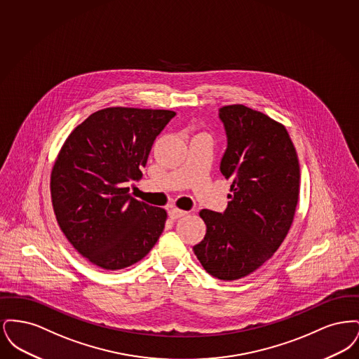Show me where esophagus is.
<instances>
[{"instance_id": "34e87169", "label": "esophagus", "mask_w": 359, "mask_h": 359, "mask_svg": "<svg viewBox=\"0 0 359 359\" xmlns=\"http://www.w3.org/2000/svg\"><path fill=\"white\" fill-rule=\"evenodd\" d=\"M168 215H170L171 219H179V218L187 215V211H183V210L177 208V207H173V208L168 211Z\"/></svg>"}]
</instances>
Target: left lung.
<instances>
[{
  "label": "left lung",
  "mask_w": 359,
  "mask_h": 359,
  "mask_svg": "<svg viewBox=\"0 0 359 359\" xmlns=\"http://www.w3.org/2000/svg\"><path fill=\"white\" fill-rule=\"evenodd\" d=\"M221 172L231 180L226 211L202 210L205 236L194 253L207 273L233 281L253 273L281 246L296 214L300 165L287 128L245 104H226Z\"/></svg>",
  "instance_id": "left-lung-1"
}]
</instances>
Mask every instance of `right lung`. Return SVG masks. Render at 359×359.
Wrapping results in <instances>:
<instances>
[{
    "instance_id": "right-lung-1",
    "label": "right lung",
    "mask_w": 359,
    "mask_h": 359,
    "mask_svg": "<svg viewBox=\"0 0 359 359\" xmlns=\"http://www.w3.org/2000/svg\"><path fill=\"white\" fill-rule=\"evenodd\" d=\"M171 110L114 106L98 110L66 138L52 167L57 224L81 256L104 271L128 268L161 236L167 211L140 202L128 183L142 177Z\"/></svg>"
}]
</instances>
